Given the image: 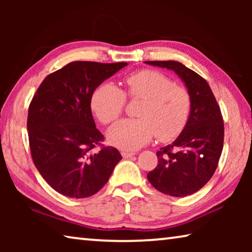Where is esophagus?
Instances as JSON below:
<instances>
[{
  "mask_svg": "<svg viewBox=\"0 0 252 252\" xmlns=\"http://www.w3.org/2000/svg\"><path fill=\"white\" fill-rule=\"evenodd\" d=\"M121 155H122V157L125 158V159H127V158H131V157H133L135 153L134 152H127V151H122L121 152Z\"/></svg>",
  "mask_w": 252,
  "mask_h": 252,
  "instance_id": "34e87169",
  "label": "esophagus"
}]
</instances>
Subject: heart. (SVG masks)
Returning <instances> with one entry per match:
<instances>
[{"instance_id": "heart-1", "label": "heart", "mask_w": 252, "mask_h": 252, "mask_svg": "<svg viewBox=\"0 0 252 252\" xmlns=\"http://www.w3.org/2000/svg\"><path fill=\"white\" fill-rule=\"evenodd\" d=\"M123 92L112 82H103L94 89L90 105L103 125L117 120L131 99H142L138 119H123L110 127L108 140L123 150H136L146 146L157 134L158 140L169 142L182 133L191 112V96L185 87L177 85L156 70H141L125 79Z\"/></svg>"}]
</instances>
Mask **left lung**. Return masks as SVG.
Masks as SVG:
<instances>
[{
	"mask_svg": "<svg viewBox=\"0 0 252 252\" xmlns=\"http://www.w3.org/2000/svg\"><path fill=\"white\" fill-rule=\"evenodd\" d=\"M180 76L191 96V112L176 141L157 152L158 165L148 180L160 192L187 197L197 192L215 173L223 148L224 126L210 85L177 61H146Z\"/></svg>",
	"mask_w": 252,
	"mask_h": 252,
	"instance_id": "8db88e82",
	"label": "left lung"
}]
</instances>
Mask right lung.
I'll return each instance as SVG.
<instances>
[{"instance_id":"1","label":"right lung","mask_w":252,"mask_h":252,"mask_svg":"<svg viewBox=\"0 0 252 252\" xmlns=\"http://www.w3.org/2000/svg\"><path fill=\"white\" fill-rule=\"evenodd\" d=\"M126 62L74 61L49 74L29 106L28 131L34 164L55 191L69 198L95 194L122 159L102 146L90 105L94 89ZM96 146L100 150L94 152Z\"/></svg>"}]
</instances>
